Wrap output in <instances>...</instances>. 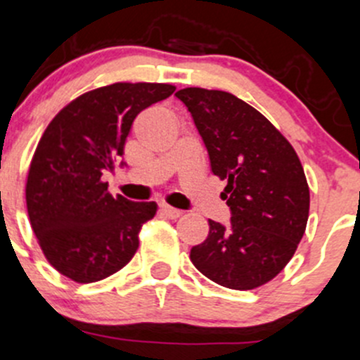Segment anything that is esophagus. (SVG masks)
<instances>
[{
  "label": "esophagus",
  "instance_id": "34e87169",
  "mask_svg": "<svg viewBox=\"0 0 360 360\" xmlns=\"http://www.w3.org/2000/svg\"><path fill=\"white\" fill-rule=\"evenodd\" d=\"M160 211H161V214H165V217L167 218H179L181 217V211L179 210H176V207H170V206H167V204H161L160 206Z\"/></svg>",
  "mask_w": 360,
  "mask_h": 360
}]
</instances>
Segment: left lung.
<instances>
[{"label": "left lung", "instance_id": "left-lung-1", "mask_svg": "<svg viewBox=\"0 0 360 360\" xmlns=\"http://www.w3.org/2000/svg\"><path fill=\"white\" fill-rule=\"evenodd\" d=\"M183 101L226 181L221 197L231 224L210 220V234L190 252L191 263L229 290H254L281 274L305 233L309 186L297 153L250 104L221 90L183 89Z\"/></svg>", "mask_w": 360, "mask_h": 360}]
</instances>
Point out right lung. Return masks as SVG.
<instances>
[{
  "label": "right lung",
  "mask_w": 360,
  "mask_h": 360,
  "mask_svg": "<svg viewBox=\"0 0 360 360\" xmlns=\"http://www.w3.org/2000/svg\"><path fill=\"white\" fill-rule=\"evenodd\" d=\"M174 90L165 83L101 86L67 104L44 131L30 165L26 206L44 256L65 277L97 282L134 256L140 229L158 206L113 197L103 174L124 156L136 115Z\"/></svg>",
  "instance_id": "add662e5"
}]
</instances>
